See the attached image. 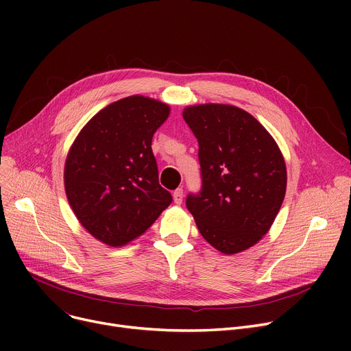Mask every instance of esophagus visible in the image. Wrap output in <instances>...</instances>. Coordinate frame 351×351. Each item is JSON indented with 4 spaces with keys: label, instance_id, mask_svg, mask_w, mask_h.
<instances>
[{
    "label": "esophagus",
    "instance_id": "1",
    "mask_svg": "<svg viewBox=\"0 0 351 351\" xmlns=\"http://www.w3.org/2000/svg\"><path fill=\"white\" fill-rule=\"evenodd\" d=\"M173 200H175V204H182V200H183V189L182 188H178L176 191H173Z\"/></svg>",
    "mask_w": 351,
    "mask_h": 351
}]
</instances>
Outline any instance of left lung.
Segmentation results:
<instances>
[{"mask_svg":"<svg viewBox=\"0 0 351 351\" xmlns=\"http://www.w3.org/2000/svg\"><path fill=\"white\" fill-rule=\"evenodd\" d=\"M183 119L199 142L202 188L186 208L215 249L233 254L269 232L286 193V163L271 135L232 105L188 106Z\"/></svg>","mask_w":351,"mask_h":351,"instance_id":"left-lung-1","label":"left lung"}]
</instances>
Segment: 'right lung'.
<instances>
[{"label": "right lung", "instance_id": "obj_1", "mask_svg": "<svg viewBox=\"0 0 351 351\" xmlns=\"http://www.w3.org/2000/svg\"><path fill=\"white\" fill-rule=\"evenodd\" d=\"M159 101L134 95L108 105L72 143L64 182L81 225L109 246H123L172 204L159 185L152 136L169 117Z\"/></svg>", "mask_w": 351, "mask_h": 351}]
</instances>
